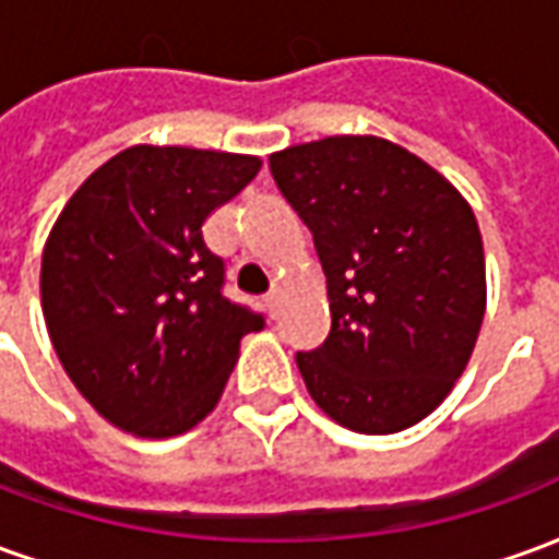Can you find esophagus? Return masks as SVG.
<instances>
[{"label": "esophagus", "mask_w": 559, "mask_h": 559, "mask_svg": "<svg viewBox=\"0 0 559 559\" xmlns=\"http://www.w3.org/2000/svg\"><path fill=\"white\" fill-rule=\"evenodd\" d=\"M263 305H266V314L275 320V317H278V293L266 296V299H263Z\"/></svg>", "instance_id": "34e87169"}]
</instances>
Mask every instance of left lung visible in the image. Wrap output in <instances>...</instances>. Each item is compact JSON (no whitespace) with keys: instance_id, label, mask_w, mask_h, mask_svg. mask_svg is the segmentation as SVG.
I'll use <instances>...</instances> for the list:
<instances>
[{"instance_id":"1","label":"left lung","mask_w":559,"mask_h":559,"mask_svg":"<svg viewBox=\"0 0 559 559\" xmlns=\"http://www.w3.org/2000/svg\"><path fill=\"white\" fill-rule=\"evenodd\" d=\"M314 233L332 329L296 353L311 399L359 433L421 421L464 374L485 317V248L455 185L392 140L341 134L269 155Z\"/></svg>"}]
</instances>
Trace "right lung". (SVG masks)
I'll use <instances>...</instances> for the list:
<instances>
[{"label": "right lung", "instance_id": "right-lung-1", "mask_svg": "<svg viewBox=\"0 0 559 559\" xmlns=\"http://www.w3.org/2000/svg\"><path fill=\"white\" fill-rule=\"evenodd\" d=\"M257 155L122 148L71 194L41 254L59 362L119 431L164 440L215 411L263 317L224 299L203 224L260 170Z\"/></svg>", "mask_w": 559, "mask_h": 559}]
</instances>
